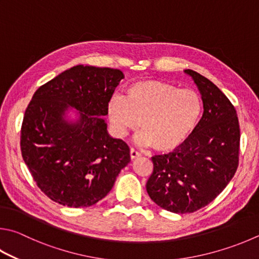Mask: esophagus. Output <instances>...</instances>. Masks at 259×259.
I'll return each instance as SVG.
<instances>
[{"mask_svg":"<svg viewBox=\"0 0 259 259\" xmlns=\"http://www.w3.org/2000/svg\"><path fill=\"white\" fill-rule=\"evenodd\" d=\"M130 157H131V159L138 158V157H140V153H138L136 149L131 148V149H130Z\"/></svg>","mask_w":259,"mask_h":259,"instance_id":"esophagus-1","label":"esophagus"}]
</instances>
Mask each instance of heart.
Segmentation results:
<instances>
[{
  "mask_svg": "<svg viewBox=\"0 0 259 259\" xmlns=\"http://www.w3.org/2000/svg\"><path fill=\"white\" fill-rule=\"evenodd\" d=\"M106 114L117 137L142 125L138 142L152 145L156 152L168 153L194 134L203 114V101L191 89L158 80H140L129 84L125 98L112 96Z\"/></svg>",
  "mask_w": 259,
  "mask_h": 259,
  "instance_id": "obj_1",
  "label": "heart"
}]
</instances>
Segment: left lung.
I'll return each instance as SVG.
<instances>
[{"mask_svg": "<svg viewBox=\"0 0 259 259\" xmlns=\"http://www.w3.org/2000/svg\"><path fill=\"white\" fill-rule=\"evenodd\" d=\"M185 73L198 87L204 113L187 142L152 157L146 189L155 204L177 214L192 213L213 201L231 181L239 164L237 111L218 86L194 70Z\"/></svg>", "mask_w": 259, "mask_h": 259, "instance_id": "left-lung-1", "label": "left lung"}]
</instances>
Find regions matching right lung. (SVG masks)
Returning <instances> with one entry per match:
<instances>
[{
	"mask_svg": "<svg viewBox=\"0 0 259 259\" xmlns=\"http://www.w3.org/2000/svg\"><path fill=\"white\" fill-rule=\"evenodd\" d=\"M124 76L111 68L79 64L35 92L23 116L21 154L39 189L68 207L104 198L130 162L123 140L111 137L107 102ZM72 108L76 117L68 119Z\"/></svg>",
	"mask_w": 259,
	"mask_h": 259,
	"instance_id": "add662e5",
	"label": "right lung"
}]
</instances>
